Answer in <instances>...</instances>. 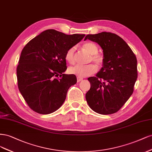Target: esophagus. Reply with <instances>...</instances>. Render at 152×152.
<instances>
[{
  "label": "esophagus",
  "mask_w": 152,
  "mask_h": 152,
  "mask_svg": "<svg viewBox=\"0 0 152 152\" xmlns=\"http://www.w3.org/2000/svg\"><path fill=\"white\" fill-rule=\"evenodd\" d=\"M83 80V78L80 77H77V82H80L81 81Z\"/></svg>",
  "instance_id": "1"
}]
</instances>
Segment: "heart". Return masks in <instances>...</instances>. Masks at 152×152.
Here are the masks:
<instances>
[{"instance_id":"b5f03b06","label":"heart","mask_w":152,"mask_h":152,"mask_svg":"<svg viewBox=\"0 0 152 152\" xmlns=\"http://www.w3.org/2000/svg\"><path fill=\"white\" fill-rule=\"evenodd\" d=\"M83 48L91 55V61H94L99 66L102 64L103 62V58L97 53L99 49H98L96 44L92 42H87L83 45ZM75 48L73 47L69 48L66 53V60L70 64L75 62ZM69 71L71 74L75 75L80 77H84L95 73L96 71V67L92 64L87 65L76 64L70 67L69 68Z\"/></svg>"}]
</instances>
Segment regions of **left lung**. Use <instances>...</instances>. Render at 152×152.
I'll use <instances>...</instances> for the list:
<instances>
[{
  "label": "left lung",
  "mask_w": 152,
  "mask_h": 152,
  "mask_svg": "<svg viewBox=\"0 0 152 152\" xmlns=\"http://www.w3.org/2000/svg\"><path fill=\"white\" fill-rule=\"evenodd\" d=\"M97 43L103 50L102 67L88 78L91 87L85 97L90 108L107 115L118 111L133 94L138 77L137 59L126 42L116 34L88 35L85 40Z\"/></svg>",
  "instance_id": "1"
}]
</instances>
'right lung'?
Wrapping results in <instances>:
<instances>
[{"mask_svg": "<svg viewBox=\"0 0 152 152\" xmlns=\"http://www.w3.org/2000/svg\"><path fill=\"white\" fill-rule=\"evenodd\" d=\"M85 36L66 35L51 29L23 48L17 67L18 85L33 110L48 114L62 105L68 89L77 82L75 75L63 74L67 69L66 53Z\"/></svg>", "mask_w": 152, "mask_h": 152, "instance_id": "add662e5", "label": "right lung"}]
</instances>
